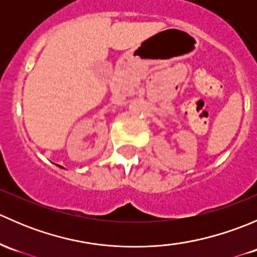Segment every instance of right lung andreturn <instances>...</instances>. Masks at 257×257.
I'll use <instances>...</instances> for the list:
<instances>
[{"mask_svg": "<svg viewBox=\"0 0 257 257\" xmlns=\"http://www.w3.org/2000/svg\"><path fill=\"white\" fill-rule=\"evenodd\" d=\"M58 167H59V168H63V167H61V165H58Z\"/></svg>", "mask_w": 257, "mask_h": 257, "instance_id": "right-lung-1", "label": "right lung"}]
</instances>
